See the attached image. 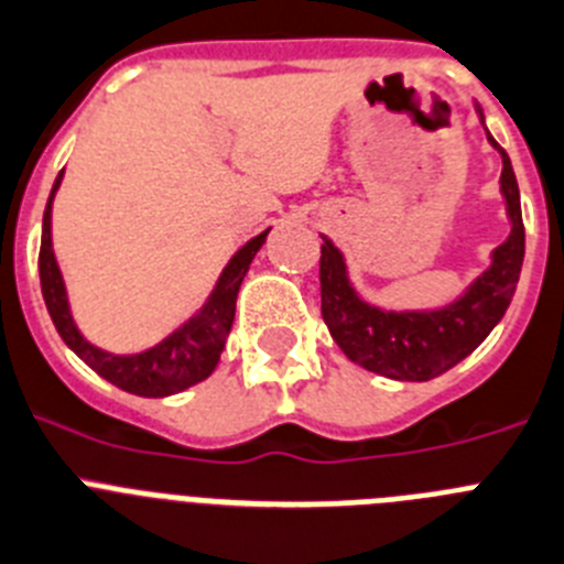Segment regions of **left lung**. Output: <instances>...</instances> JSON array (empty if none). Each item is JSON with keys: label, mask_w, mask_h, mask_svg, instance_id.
I'll return each mask as SVG.
<instances>
[{"label": "left lung", "mask_w": 564, "mask_h": 564, "mask_svg": "<svg viewBox=\"0 0 564 564\" xmlns=\"http://www.w3.org/2000/svg\"><path fill=\"white\" fill-rule=\"evenodd\" d=\"M491 144L502 153L499 184L508 204L511 235L494 249L491 267L452 306L437 312H383L369 306L355 295L343 254L332 241L321 243L323 321L343 355L357 366L394 380H431L471 355L506 315L525 258V227L511 159L494 139Z\"/></svg>", "instance_id": "8db88e82"}]
</instances>
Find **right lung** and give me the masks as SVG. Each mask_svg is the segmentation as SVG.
I'll list each match as a JSON object with an SVG mask.
<instances>
[{
	"instance_id": "1",
	"label": "right lung",
	"mask_w": 564,
	"mask_h": 564,
	"mask_svg": "<svg viewBox=\"0 0 564 564\" xmlns=\"http://www.w3.org/2000/svg\"><path fill=\"white\" fill-rule=\"evenodd\" d=\"M62 173H58L56 184L51 189V198H47L45 221H42V249H39L42 295H45L47 312H51L53 326L62 335V340L96 375H101L112 386H119V389L130 391V394H139V398H166V394H175V391H184L189 386L200 383V380H207L215 371V366H218V360H221L224 340H227L229 329H232L238 289H241V281L247 275L254 252L267 241L269 229L254 235L252 241L243 243L232 254V261L227 263V269H224L218 283H215L213 295L204 303V310L195 317H189L181 329H175L159 346L141 351V355H110L105 349H96L93 343H87L85 337L78 335L76 323L70 317V306H67L65 281H62V272H58L56 258H53L51 204L58 184H62Z\"/></svg>"
}]
</instances>
